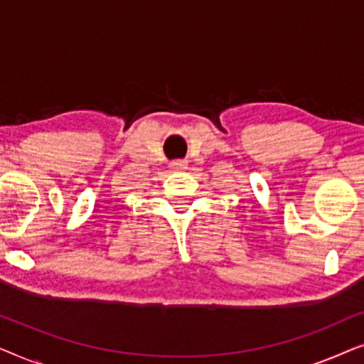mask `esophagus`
I'll return each mask as SVG.
<instances>
[{"instance_id": "esophagus-1", "label": "esophagus", "mask_w": 364, "mask_h": 364, "mask_svg": "<svg viewBox=\"0 0 364 364\" xmlns=\"http://www.w3.org/2000/svg\"><path fill=\"white\" fill-rule=\"evenodd\" d=\"M171 167L172 168H177V171H178V168H186L187 167V162L186 161H181V159H177V161H172L171 162Z\"/></svg>"}]
</instances>
